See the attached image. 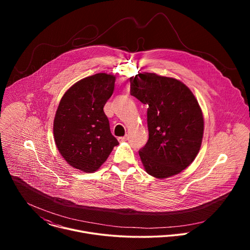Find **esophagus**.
Here are the masks:
<instances>
[{
    "label": "esophagus",
    "mask_w": 250,
    "mask_h": 250,
    "mask_svg": "<svg viewBox=\"0 0 250 250\" xmlns=\"http://www.w3.org/2000/svg\"><path fill=\"white\" fill-rule=\"evenodd\" d=\"M118 139H119V141H120V142H123V141H126V140L128 139V135L126 134V135H125V136H121V137H119Z\"/></svg>",
    "instance_id": "34e87169"
}]
</instances>
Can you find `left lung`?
Segmentation results:
<instances>
[{
    "instance_id": "8db88e82",
    "label": "left lung",
    "mask_w": 250,
    "mask_h": 250,
    "mask_svg": "<svg viewBox=\"0 0 250 250\" xmlns=\"http://www.w3.org/2000/svg\"><path fill=\"white\" fill-rule=\"evenodd\" d=\"M130 95L148 105V140L138 153L146 171L164 179L186 169L201 148L204 118L197 99L181 81L155 73L129 78Z\"/></svg>"
}]
</instances>
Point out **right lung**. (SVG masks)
<instances>
[{"instance_id":"1","label":"right lung","mask_w":250,"mask_h":250,"mask_svg":"<svg viewBox=\"0 0 250 250\" xmlns=\"http://www.w3.org/2000/svg\"><path fill=\"white\" fill-rule=\"evenodd\" d=\"M115 81L114 75L106 73L86 77L70 87L59 103L53 123L54 140L62 157L73 168L97 171L119 145L104 113Z\"/></svg>"}]
</instances>
